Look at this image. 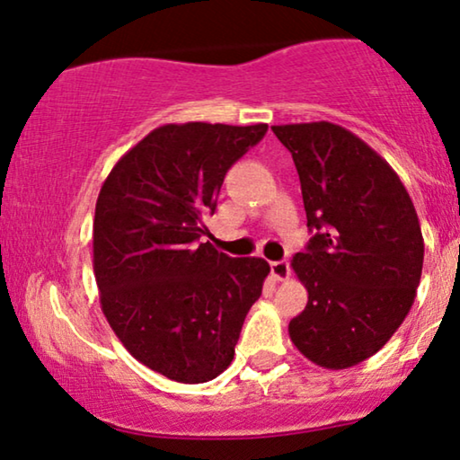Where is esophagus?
Returning <instances> with one entry per match:
<instances>
[{"label":"esophagus","mask_w":460,"mask_h":460,"mask_svg":"<svg viewBox=\"0 0 460 460\" xmlns=\"http://www.w3.org/2000/svg\"><path fill=\"white\" fill-rule=\"evenodd\" d=\"M270 270H272V276L276 280H287L288 276H291V266H288V261L287 260H282V261H272L270 263Z\"/></svg>","instance_id":"esophagus-1"}]
</instances>
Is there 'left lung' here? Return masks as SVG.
I'll return each mask as SVG.
<instances>
[{
    "label": "left lung",
    "mask_w": 460,
    "mask_h": 460,
    "mask_svg": "<svg viewBox=\"0 0 460 460\" xmlns=\"http://www.w3.org/2000/svg\"><path fill=\"white\" fill-rule=\"evenodd\" d=\"M293 155L314 236L291 260L307 288L288 337L307 360L341 370L375 356L411 312L423 234L392 165L341 125H274Z\"/></svg>",
    "instance_id": "1"
}]
</instances>
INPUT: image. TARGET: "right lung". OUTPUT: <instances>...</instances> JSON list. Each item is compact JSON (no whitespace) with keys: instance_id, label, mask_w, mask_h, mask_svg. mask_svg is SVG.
I'll return each instance as SVG.
<instances>
[{"instance_id":"right-lung-1","label":"right lung","mask_w":460,"mask_h":460,"mask_svg":"<svg viewBox=\"0 0 460 460\" xmlns=\"http://www.w3.org/2000/svg\"><path fill=\"white\" fill-rule=\"evenodd\" d=\"M268 125L167 123L111 169L93 216L100 305L125 349L167 379L205 383L230 367L270 274L203 236L226 173Z\"/></svg>"}]
</instances>
